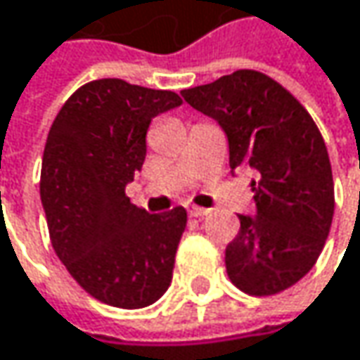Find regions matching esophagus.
<instances>
[{"label": "esophagus", "mask_w": 360, "mask_h": 360, "mask_svg": "<svg viewBox=\"0 0 360 360\" xmlns=\"http://www.w3.org/2000/svg\"><path fill=\"white\" fill-rule=\"evenodd\" d=\"M189 217H193V219H202V217H206L210 210L208 208H200V206H189Z\"/></svg>", "instance_id": "34e87169"}]
</instances>
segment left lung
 Wrapping results in <instances>:
<instances>
[{
    "instance_id": "obj_1",
    "label": "left lung",
    "mask_w": 360,
    "mask_h": 360,
    "mask_svg": "<svg viewBox=\"0 0 360 360\" xmlns=\"http://www.w3.org/2000/svg\"><path fill=\"white\" fill-rule=\"evenodd\" d=\"M181 96L225 131L231 171L256 173V214H240V231L225 250L231 283L250 296L288 290L317 262L333 219L331 165L315 120L256 70H236Z\"/></svg>"
}]
</instances>
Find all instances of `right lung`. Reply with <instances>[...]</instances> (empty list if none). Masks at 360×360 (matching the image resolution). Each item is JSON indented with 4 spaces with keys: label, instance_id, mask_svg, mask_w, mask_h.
Returning <instances> with one entry per match:
<instances>
[{
    "label": "right lung",
    "instance_id": "1",
    "mask_svg": "<svg viewBox=\"0 0 360 360\" xmlns=\"http://www.w3.org/2000/svg\"><path fill=\"white\" fill-rule=\"evenodd\" d=\"M177 106L175 91L100 79L79 87L49 129L41 204L51 246L72 279L110 307H150L171 285L187 212L150 214L124 187L143 167L152 118Z\"/></svg>",
    "mask_w": 360,
    "mask_h": 360
}]
</instances>
